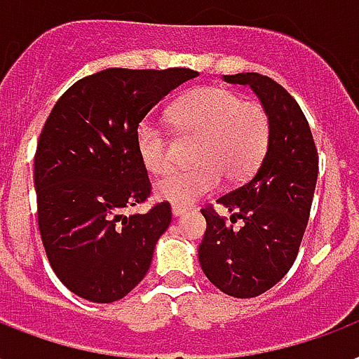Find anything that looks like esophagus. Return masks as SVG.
<instances>
[{"label": "esophagus", "instance_id": "esophagus-1", "mask_svg": "<svg viewBox=\"0 0 359 359\" xmlns=\"http://www.w3.org/2000/svg\"><path fill=\"white\" fill-rule=\"evenodd\" d=\"M185 211H187V208H183V205H172V215L174 217H182Z\"/></svg>", "mask_w": 359, "mask_h": 359}]
</instances>
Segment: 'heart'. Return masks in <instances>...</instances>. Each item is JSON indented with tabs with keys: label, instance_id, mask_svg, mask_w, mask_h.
I'll list each match as a JSON object with an SVG mask.
<instances>
[{
	"label": "heart",
	"instance_id": "obj_1",
	"mask_svg": "<svg viewBox=\"0 0 359 359\" xmlns=\"http://www.w3.org/2000/svg\"><path fill=\"white\" fill-rule=\"evenodd\" d=\"M168 119L183 138H196L191 170H174L155 182L157 198L187 205L215 191L221 177L240 183L257 170L268 151L269 118L257 102H243L223 88H202L172 104ZM136 149L151 174L172 166L170 138L151 119L136 129Z\"/></svg>",
	"mask_w": 359,
	"mask_h": 359
}]
</instances>
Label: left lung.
<instances>
[{
    "instance_id": "left-lung-1",
    "label": "left lung",
    "mask_w": 359,
    "mask_h": 359,
    "mask_svg": "<svg viewBox=\"0 0 359 359\" xmlns=\"http://www.w3.org/2000/svg\"><path fill=\"white\" fill-rule=\"evenodd\" d=\"M226 84L249 86L269 118V144L255 176L223 194L217 204L230 223L211 210L198 260L205 277L234 298H255L292 268L318 177V155L302 108L275 80L258 73L223 74ZM241 221V226L235 223Z\"/></svg>"
}]
</instances>
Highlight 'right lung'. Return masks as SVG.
<instances>
[{
  "label": "right lung",
  "instance_id": "add662e5",
  "mask_svg": "<svg viewBox=\"0 0 359 359\" xmlns=\"http://www.w3.org/2000/svg\"><path fill=\"white\" fill-rule=\"evenodd\" d=\"M191 69H107L79 80L52 108L35 154L41 240L57 279L80 298L112 304L148 273L170 205L125 215L151 183L136 129Z\"/></svg>",
  "mask_w": 359,
  "mask_h": 359
}]
</instances>
